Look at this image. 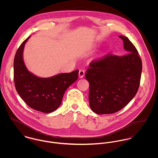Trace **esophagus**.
<instances>
[{"instance_id": "esophagus-1", "label": "esophagus", "mask_w": 158, "mask_h": 158, "mask_svg": "<svg viewBox=\"0 0 158 158\" xmlns=\"http://www.w3.org/2000/svg\"><path fill=\"white\" fill-rule=\"evenodd\" d=\"M78 76H79V77H80V78H83V77L85 76V70H82V69L80 70L79 73H78Z\"/></svg>"}]
</instances>
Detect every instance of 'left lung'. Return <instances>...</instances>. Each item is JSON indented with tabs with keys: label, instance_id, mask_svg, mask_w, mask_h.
Wrapping results in <instances>:
<instances>
[{
	"label": "left lung",
	"instance_id": "8db88e82",
	"mask_svg": "<svg viewBox=\"0 0 158 158\" xmlns=\"http://www.w3.org/2000/svg\"><path fill=\"white\" fill-rule=\"evenodd\" d=\"M123 41L127 54L119 56L108 54L89 64L85 74L89 83L90 109L98 114L115 113L123 108L135 96L142 73V60L129 40Z\"/></svg>",
	"mask_w": 158,
	"mask_h": 158
}]
</instances>
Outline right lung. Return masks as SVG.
Listing matches in <instances>:
<instances>
[{
    "instance_id": "1",
    "label": "right lung",
    "mask_w": 158,
    "mask_h": 158,
    "mask_svg": "<svg viewBox=\"0 0 158 158\" xmlns=\"http://www.w3.org/2000/svg\"><path fill=\"white\" fill-rule=\"evenodd\" d=\"M28 36L18 48L14 60V81L19 96L31 108L52 113L61 105L64 94L78 77V70L40 78L29 72L23 60L24 46Z\"/></svg>"
}]
</instances>
